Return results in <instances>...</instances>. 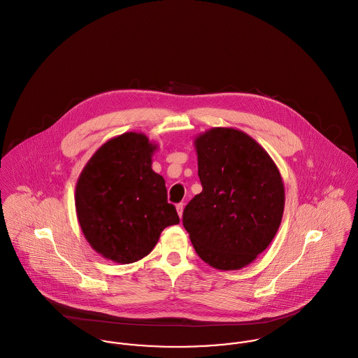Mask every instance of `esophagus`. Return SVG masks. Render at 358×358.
I'll use <instances>...</instances> for the list:
<instances>
[{"label":"esophagus","instance_id":"esophagus-1","mask_svg":"<svg viewBox=\"0 0 358 358\" xmlns=\"http://www.w3.org/2000/svg\"><path fill=\"white\" fill-rule=\"evenodd\" d=\"M176 209H177V213L180 215V218L182 217V212H184V205L182 203H178L177 206H176Z\"/></svg>","mask_w":358,"mask_h":358}]
</instances>
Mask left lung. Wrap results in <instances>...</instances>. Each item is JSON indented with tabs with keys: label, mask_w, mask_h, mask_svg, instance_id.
I'll return each mask as SVG.
<instances>
[{
	"label": "left lung",
	"mask_w": 358,
	"mask_h": 358,
	"mask_svg": "<svg viewBox=\"0 0 358 358\" xmlns=\"http://www.w3.org/2000/svg\"><path fill=\"white\" fill-rule=\"evenodd\" d=\"M202 192L182 222L198 256L217 270L250 264L274 239L285 187L267 150L246 133L213 127L194 140Z\"/></svg>",
	"instance_id": "1"
}]
</instances>
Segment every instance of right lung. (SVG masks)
<instances>
[{"label": "right lung", "instance_id": "obj_1", "mask_svg": "<svg viewBox=\"0 0 358 358\" xmlns=\"http://www.w3.org/2000/svg\"><path fill=\"white\" fill-rule=\"evenodd\" d=\"M156 149L143 133H124L99 146L78 176L77 220L87 242L106 260H141L166 227L180 222L167 202L164 178L152 170Z\"/></svg>", "mask_w": 358, "mask_h": 358}]
</instances>
